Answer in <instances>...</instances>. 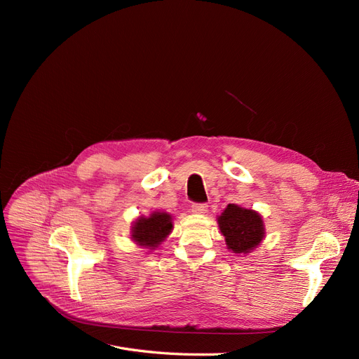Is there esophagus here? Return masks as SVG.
<instances>
[{
  "label": "esophagus",
  "mask_w": 359,
  "mask_h": 359,
  "mask_svg": "<svg viewBox=\"0 0 359 359\" xmlns=\"http://www.w3.org/2000/svg\"><path fill=\"white\" fill-rule=\"evenodd\" d=\"M206 210H208V205L206 203H193L191 205V211L194 214H205Z\"/></svg>",
  "instance_id": "1"
}]
</instances>
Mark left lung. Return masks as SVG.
I'll use <instances>...</instances> for the list:
<instances>
[{"mask_svg":"<svg viewBox=\"0 0 359 359\" xmlns=\"http://www.w3.org/2000/svg\"><path fill=\"white\" fill-rule=\"evenodd\" d=\"M219 226L227 248H231L233 253H250V250H253L265 236L260 215L235 203L227 205L219 217Z\"/></svg>","mask_w":359,"mask_h":359,"instance_id":"left-lung-1","label":"left lung"}]
</instances>
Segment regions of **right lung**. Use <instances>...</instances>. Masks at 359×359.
Returning a JSON list of instances; mask_svg holds the SVG:
<instances>
[{"instance_id": "obj_1", "label": "right lung", "mask_w": 359, "mask_h": 359, "mask_svg": "<svg viewBox=\"0 0 359 359\" xmlns=\"http://www.w3.org/2000/svg\"><path fill=\"white\" fill-rule=\"evenodd\" d=\"M133 241L147 248L157 247L172 231L170 215L166 212H153L149 217H140L133 229Z\"/></svg>"}]
</instances>
